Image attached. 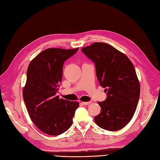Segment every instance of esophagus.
<instances>
[{
    "label": "esophagus",
    "instance_id": "esophagus-1",
    "mask_svg": "<svg viewBox=\"0 0 160 160\" xmlns=\"http://www.w3.org/2000/svg\"><path fill=\"white\" fill-rule=\"evenodd\" d=\"M91 103H92V102H82V104H84V105H89V104H90Z\"/></svg>",
    "mask_w": 160,
    "mask_h": 160
}]
</instances>
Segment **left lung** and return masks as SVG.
Listing matches in <instances>:
<instances>
[{
  "label": "left lung",
  "mask_w": 160,
  "mask_h": 160,
  "mask_svg": "<svg viewBox=\"0 0 160 160\" xmlns=\"http://www.w3.org/2000/svg\"><path fill=\"white\" fill-rule=\"evenodd\" d=\"M81 51L95 64L99 84L107 93L105 101L98 102L101 112L94 121L107 131L122 128L132 119L140 97V83L132 62L105 43H94Z\"/></svg>",
  "instance_id": "obj_1"
}]
</instances>
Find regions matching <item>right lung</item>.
Segmentation results:
<instances>
[{
    "label": "right lung",
    "mask_w": 160,
    "mask_h": 160,
    "mask_svg": "<svg viewBox=\"0 0 160 160\" xmlns=\"http://www.w3.org/2000/svg\"><path fill=\"white\" fill-rule=\"evenodd\" d=\"M78 50L47 49L28 66L23 98L31 120L47 134H61L72 124L79 103L60 99L57 93L62 81L64 62Z\"/></svg>",
    "instance_id": "right-lung-1"
}]
</instances>
